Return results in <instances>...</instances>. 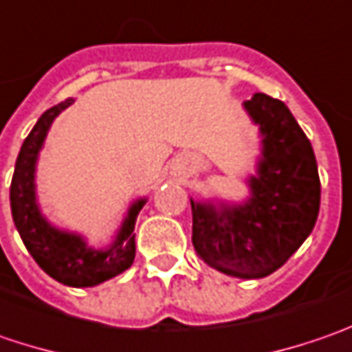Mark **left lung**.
I'll list each match as a JSON object with an SVG mask.
<instances>
[{
    "mask_svg": "<svg viewBox=\"0 0 352 352\" xmlns=\"http://www.w3.org/2000/svg\"><path fill=\"white\" fill-rule=\"evenodd\" d=\"M242 106L260 131L248 197L191 199L192 246L222 274L258 280L282 267L311 234L321 183L311 142L282 100L258 92Z\"/></svg>",
    "mask_w": 352,
    "mask_h": 352,
    "instance_id": "1",
    "label": "left lung"
}]
</instances>
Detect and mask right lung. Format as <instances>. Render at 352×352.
Listing matches in <instances>:
<instances>
[{
	"instance_id": "right-lung-1",
	"label": "right lung",
	"mask_w": 352,
	"mask_h": 352,
	"mask_svg": "<svg viewBox=\"0 0 352 352\" xmlns=\"http://www.w3.org/2000/svg\"><path fill=\"white\" fill-rule=\"evenodd\" d=\"M74 100L69 98L49 108L37 120L31 133L25 138L21 151L15 161L11 179L9 201L15 228L23 240L25 248L35 258L53 280L70 287H94L126 272L135 258V234L133 226L140 210L147 203L146 197L135 199L116 230L108 246H88L80 232H72L54 226L38 205L37 199V161L45 146L47 133L60 112H65Z\"/></svg>"
}]
</instances>
